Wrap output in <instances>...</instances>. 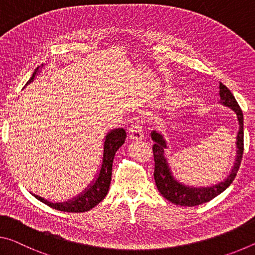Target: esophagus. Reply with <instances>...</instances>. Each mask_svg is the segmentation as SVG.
<instances>
[{
  "mask_svg": "<svg viewBox=\"0 0 255 255\" xmlns=\"http://www.w3.org/2000/svg\"><path fill=\"white\" fill-rule=\"evenodd\" d=\"M128 136L132 140H142L143 139V128H142V121L136 120L135 123L131 124L128 128Z\"/></svg>",
  "mask_w": 255,
  "mask_h": 255,
  "instance_id": "34e87169",
  "label": "esophagus"
}]
</instances>
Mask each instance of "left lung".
Listing matches in <instances>:
<instances>
[{"mask_svg": "<svg viewBox=\"0 0 255 255\" xmlns=\"http://www.w3.org/2000/svg\"><path fill=\"white\" fill-rule=\"evenodd\" d=\"M219 96H220V104L227 106L236 113L237 120L240 124V131L237 133V141H236V159L235 164L232 169L231 174L224 182H220L219 184H216L210 187H189L185 186L182 183L177 182L174 178L170 172L165 158L164 150L167 148L166 141L160 133L152 131L151 137L155 144L152 145L153 151V160H155V172H153V177L157 185L158 191L165 199L168 200L174 204L181 207H194L199 204L209 202L210 200L216 198L222 192H224L227 187L232 184L234 178L236 177V174L239 172L241 166L242 157H243L244 151V130H243V113L239 104H237L235 97L231 93L226 86L220 82L219 85Z\"/></svg>", "mask_w": 255, "mask_h": 255, "instance_id": "left-lung-1", "label": "left lung"}]
</instances>
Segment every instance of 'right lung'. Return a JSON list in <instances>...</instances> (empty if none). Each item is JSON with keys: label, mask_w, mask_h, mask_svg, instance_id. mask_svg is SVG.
I'll use <instances>...</instances> for the list:
<instances>
[{"label": "right lung", "mask_w": 255, "mask_h": 255, "mask_svg": "<svg viewBox=\"0 0 255 255\" xmlns=\"http://www.w3.org/2000/svg\"><path fill=\"white\" fill-rule=\"evenodd\" d=\"M38 68L33 72L32 77L29 79V82H31L35 78ZM125 137H127V132L123 128H116V130L111 131L106 135L105 142H104V155H103V162L100 167L98 177L96 181L87 189L83 193L78 195L77 198L69 200L68 202L62 203H52L48 202L47 200L38 197V195L33 194V197L38 199L48 207L53 209L65 211V212H85L90 209H93L95 206L104 200L106 197L108 189H110L111 181H112V167L113 160H114L115 152L118 151L119 148L124 143Z\"/></svg>", "instance_id": "add662e5"}]
</instances>
